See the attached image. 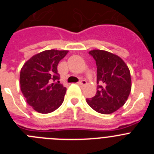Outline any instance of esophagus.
Instances as JSON below:
<instances>
[{
	"label": "esophagus",
	"instance_id": "1",
	"mask_svg": "<svg viewBox=\"0 0 154 154\" xmlns=\"http://www.w3.org/2000/svg\"><path fill=\"white\" fill-rule=\"evenodd\" d=\"M78 84H79V85H85V84H86V81H85V80H84V79H82V80H80Z\"/></svg>",
	"mask_w": 154,
	"mask_h": 154
}]
</instances>
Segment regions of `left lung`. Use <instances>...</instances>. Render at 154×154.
Masks as SVG:
<instances>
[{
  "label": "left lung",
  "instance_id": "8db88e82",
  "mask_svg": "<svg viewBox=\"0 0 154 154\" xmlns=\"http://www.w3.org/2000/svg\"><path fill=\"white\" fill-rule=\"evenodd\" d=\"M97 67V92L96 96L86 99L95 111L110 114L125 104L131 91V77L129 68L117 55L103 51L89 52Z\"/></svg>",
  "mask_w": 154,
  "mask_h": 154
}]
</instances>
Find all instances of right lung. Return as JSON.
Instances as JSON below:
<instances>
[{
	"mask_svg": "<svg viewBox=\"0 0 154 154\" xmlns=\"http://www.w3.org/2000/svg\"><path fill=\"white\" fill-rule=\"evenodd\" d=\"M68 51L46 50L31 57L20 72L23 96L29 106L40 113H49L64 101L66 88L59 82L58 62Z\"/></svg>",
	"mask_w": 154,
	"mask_h": 154,
	"instance_id": "obj_1",
	"label": "right lung"
}]
</instances>
